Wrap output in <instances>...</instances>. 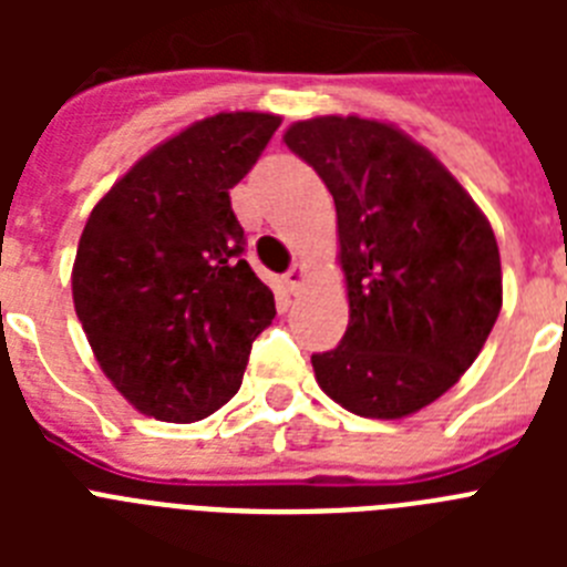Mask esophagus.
Here are the masks:
<instances>
[{
	"mask_svg": "<svg viewBox=\"0 0 567 567\" xmlns=\"http://www.w3.org/2000/svg\"><path fill=\"white\" fill-rule=\"evenodd\" d=\"M303 278H307V267H303V264H292V269H289L287 272V287L292 289V292H298L300 289V284H303Z\"/></svg>",
	"mask_w": 567,
	"mask_h": 567,
	"instance_id": "34e87169",
	"label": "esophagus"
}]
</instances>
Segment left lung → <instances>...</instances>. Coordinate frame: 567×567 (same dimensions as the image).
Wrapping results in <instances>:
<instances>
[{
    "instance_id": "1",
    "label": "left lung",
    "mask_w": 567,
    "mask_h": 567,
    "mask_svg": "<svg viewBox=\"0 0 567 567\" xmlns=\"http://www.w3.org/2000/svg\"><path fill=\"white\" fill-rule=\"evenodd\" d=\"M284 142L338 209L349 327L312 354L318 385L360 417L398 420L465 374L503 307V269L483 209L394 124L360 115L295 122Z\"/></svg>"
}]
</instances>
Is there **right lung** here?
I'll list each match as a JSON object with an SVG mask.
<instances>
[{
  "mask_svg": "<svg viewBox=\"0 0 567 567\" xmlns=\"http://www.w3.org/2000/svg\"><path fill=\"white\" fill-rule=\"evenodd\" d=\"M280 115L218 113L150 150L93 207L73 307L110 383L142 414L193 423L240 389L275 295L244 255L229 189Z\"/></svg>",
  "mask_w": 567,
  "mask_h": 567,
  "instance_id": "right-lung-1",
  "label": "right lung"
}]
</instances>
